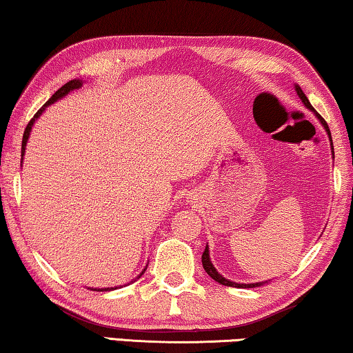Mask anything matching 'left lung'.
Segmentation results:
<instances>
[{
    "label": "left lung",
    "instance_id": "1",
    "mask_svg": "<svg viewBox=\"0 0 353 353\" xmlns=\"http://www.w3.org/2000/svg\"><path fill=\"white\" fill-rule=\"evenodd\" d=\"M295 91H297V96L300 97V100L301 102H303V105L306 106L307 110H311V111H314V114H316V117L319 121H321V124L323 125V128H325V132L328 133V138H330V141H332V133H330V128H328V124L325 122V119H323V117L319 114V113H316V110L312 108V105L310 103V100H307V97L305 96V92L301 91V88L299 86V85H295ZM333 144V143H332ZM203 267H204V270L207 272V275H209L212 279H215L216 283H220V284H223V286H231V288H243V289H247V288H259V286H262V284H265L267 281H262V283H250V284H242V283H234V281H231V279H226L225 276H221L220 273L216 272V268L214 267V264H212L210 262V256H209V247H207L205 245V250H204V253H203Z\"/></svg>",
    "mask_w": 353,
    "mask_h": 353
}]
</instances>
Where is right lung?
I'll use <instances>...</instances> for the list:
<instances>
[{"label": "right lung", "mask_w": 353, "mask_h": 353, "mask_svg": "<svg viewBox=\"0 0 353 353\" xmlns=\"http://www.w3.org/2000/svg\"><path fill=\"white\" fill-rule=\"evenodd\" d=\"M81 85H83V81H81V80H78V78H77V80H70V81H67V83H65V85H64L63 88H59V89H58V91H56V92L53 94V96H52V97H50V99L47 100V103H46V105H43V106H42V108H41V110H39V111H37V113L34 114V117H32V119L30 121V124H28V125H26V128H25V133H23V141H21V160H23V155H25V149H26V143H28V138H30L31 128H32V125H34V122H36V119H37V117H39V116H41V114L43 113V111H46V108H47V106H48V105H52V103H54V102H56V100L63 99L64 96H67V94H69V92H72V91H74V89H78V88H81ZM146 268H148V267H146ZM146 268H144V270H143L141 273H139V276H141V275H143V273H144V272H146ZM139 276H138V278H139ZM89 289H91V288H89ZM111 289H116V288H105V289H92V290H111Z\"/></svg>", "instance_id": "add662e5"}]
</instances>
